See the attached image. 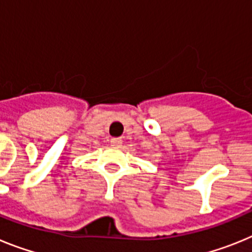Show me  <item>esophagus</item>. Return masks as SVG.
Here are the masks:
<instances>
[{
	"label": "esophagus",
	"instance_id": "34e87169",
	"mask_svg": "<svg viewBox=\"0 0 252 252\" xmlns=\"http://www.w3.org/2000/svg\"><path fill=\"white\" fill-rule=\"evenodd\" d=\"M122 144V141L120 139H111V146L113 148H120Z\"/></svg>",
	"mask_w": 252,
	"mask_h": 252
}]
</instances>
